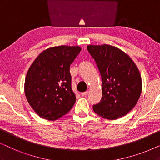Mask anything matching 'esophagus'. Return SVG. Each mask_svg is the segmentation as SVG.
<instances>
[{"instance_id":"obj_1","label":"esophagus","mask_w":160,"mask_h":160,"mask_svg":"<svg viewBox=\"0 0 160 160\" xmlns=\"http://www.w3.org/2000/svg\"><path fill=\"white\" fill-rule=\"evenodd\" d=\"M88 94H89V91H86V92H84L81 93V95L82 96H87Z\"/></svg>"}]
</instances>
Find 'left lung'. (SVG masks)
<instances>
[{"label": "left lung", "instance_id": "8db88e82", "mask_svg": "<svg viewBox=\"0 0 160 160\" xmlns=\"http://www.w3.org/2000/svg\"><path fill=\"white\" fill-rule=\"evenodd\" d=\"M102 78V97L93 106L98 115L113 120L125 116L136 105L142 91L141 76L128 54L113 46L89 45Z\"/></svg>", "mask_w": 160, "mask_h": 160}]
</instances>
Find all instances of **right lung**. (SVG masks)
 Here are the masks:
<instances>
[{
    "label": "right lung",
    "instance_id": "1",
    "mask_svg": "<svg viewBox=\"0 0 160 160\" xmlns=\"http://www.w3.org/2000/svg\"><path fill=\"white\" fill-rule=\"evenodd\" d=\"M82 49L60 46L37 57L28 70L25 93L32 108L43 119L54 121L70 111L76 102L70 65Z\"/></svg>",
    "mask_w": 160,
    "mask_h": 160
}]
</instances>
